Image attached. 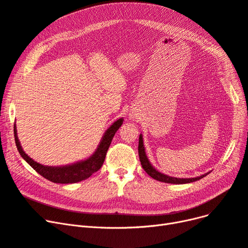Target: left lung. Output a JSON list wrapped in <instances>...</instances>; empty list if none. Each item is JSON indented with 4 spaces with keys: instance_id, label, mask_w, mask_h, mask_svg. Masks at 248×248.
<instances>
[{
    "instance_id": "1",
    "label": "left lung",
    "mask_w": 248,
    "mask_h": 248,
    "mask_svg": "<svg viewBox=\"0 0 248 248\" xmlns=\"http://www.w3.org/2000/svg\"><path fill=\"white\" fill-rule=\"evenodd\" d=\"M139 155H140V164L142 168L151 177L159 182H163L167 184H176V185H182V184H189L193 183L196 181H199V179L203 178L204 176H206L208 173L202 174L197 177H192V178H177L173 176H169L164 173L159 172L157 169L154 168L152 164L150 163V161L146 155V151H144V146H143V140H142V135L140 134V140H139Z\"/></svg>"
}]
</instances>
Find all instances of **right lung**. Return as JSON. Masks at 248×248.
<instances>
[{
  "instance_id": "add662e5",
  "label": "right lung",
  "mask_w": 248,
  "mask_h": 248,
  "mask_svg": "<svg viewBox=\"0 0 248 248\" xmlns=\"http://www.w3.org/2000/svg\"><path fill=\"white\" fill-rule=\"evenodd\" d=\"M123 124V118H120L119 120L114 122L110 125L105 134L102 135V139L98 144L97 149L93 153L88 159L76 162L74 164L65 165V166H44L38 162L33 161L30 156L24 153L19 142L18 136H17L16 125L14 124V138L17 150H18L20 156L28 162V163L36 170V171L41 174L43 177H45L48 181L56 183V184H75L84 179L88 178L93 173L96 172L100 169L106 159L107 152L115 133L119 128Z\"/></svg>"
}]
</instances>
